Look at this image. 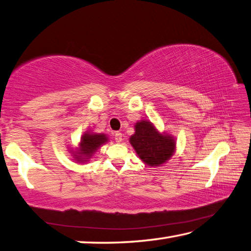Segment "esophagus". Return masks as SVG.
Listing matches in <instances>:
<instances>
[{
    "label": "esophagus",
    "instance_id": "1",
    "mask_svg": "<svg viewBox=\"0 0 251 251\" xmlns=\"http://www.w3.org/2000/svg\"><path fill=\"white\" fill-rule=\"evenodd\" d=\"M114 139H115V141L116 142H122V140H123V135H122V132H120V131H116L115 134H114Z\"/></svg>",
    "mask_w": 251,
    "mask_h": 251
}]
</instances>
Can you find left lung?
Returning <instances> with one entry per match:
<instances>
[{
    "label": "left lung",
    "mask_w": 251,
    "mask_h": 251,
    "mask_svg": "<svg viewBox=\"0 0 251 251\" xmlns=\"http://www.w3.org/2000/svg\"><path fill=\"white\" fill-rule=\"evenodd\" d=\"M129 141L139 158L150 166L163 164L175 150V140L169 135L160 134L148 121L137 123Z\"/></svg>",
    "instance_id": "left-lung-1"
}]
</instances>
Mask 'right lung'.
<instances>
[{
    "mask_svg": "<svg viewBox=\"0 0 251 251\" xmlns=\"http://www.w3.org/2000/svg\"><path fill=\"white\" fill-rule=\"evenodd\" d=\"M107 138L103 134H85L81 137L79 151L75 154V159L78 162H83L89 159L93 154V152L99 148L103 144H105Z\"/></svg>",
    "mask_w": 251,
    "mask_h": 251,
    "instance_id": "add662e5",
    "label": "right lung"
}]
</instances>
